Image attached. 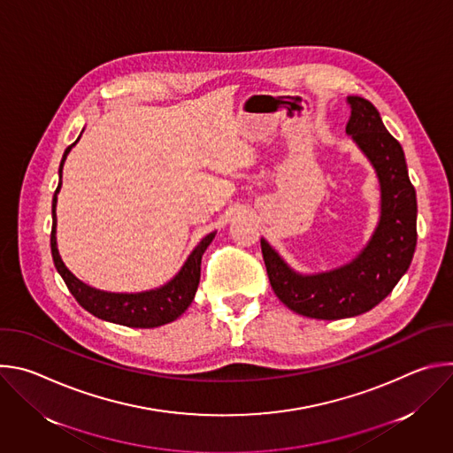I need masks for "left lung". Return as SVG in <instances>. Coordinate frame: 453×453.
<instances>
[{"mask_svg":"<svg viewBox=\"0 0 453 453\" xmlns=\"http://www.w3.org/2000/svg\"><path fill=\"white\" fill-rule=\"evenodd\" d=\"M351 114L346 134L372 165L380 182V219L365 247L351 262L315 274L292 269L262 238V252L274 294L292 311L322 320L369 311L393 292L416 250V189L402 145L387 131L376 107L348 96Z\"/></svg>","mask_w":453,"mask_h":453,"instance_id":"obj_1","label":"left lung"}]
</instances>
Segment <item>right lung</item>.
<instances>
[{
    "instance_id": "obj_1",
    "label": "right lung",
    "mask_w": 453,
    "mask_h": 453,
    "mask_svg": "<svg viewBox=\"0 0 453 453\" xmlns=\"http://www.w3.org/2000/svg\"><path fill=\"white\" fill-rule=\"evenodd\" d=\"M81 136L77 138V142ZM70 145L62 156L60 166H58V186L55 189L53 203H51V256H53V264L57 273L62 276L64 283H66L68 290L73 294L77 303L93 313L95 317L114 322V325L128 326V328H157L163 325H168V322L175 320L180 317L186 308L191 304L193 297H196L199 280H201V260L203 254L208 249V245L213 242L217 231L206 234L197 247L191 250V254L186 257L184 265L180 271L165 285L159 288L145 290V292H105L95 287H89L88 283L81 281L66 265H64L62 257L57 249V193L60 191L62 186V166L64 161H66L68 154L72 149L77 145Z\"/></svg>"
}]
</instances>
